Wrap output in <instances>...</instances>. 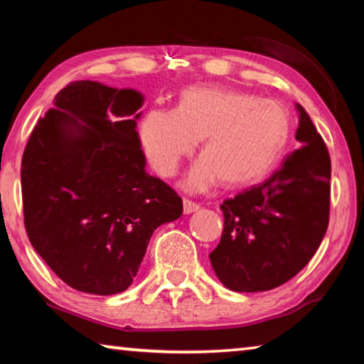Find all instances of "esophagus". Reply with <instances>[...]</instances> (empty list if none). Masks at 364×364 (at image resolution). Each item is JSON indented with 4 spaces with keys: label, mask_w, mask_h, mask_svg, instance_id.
Instances as JSON below:
<instances>
[{
    "label": "esophagus",
    "mask_w": 364,
    "mask_h": 364,
    "mask_svg": "<svg viewBox=\"0 0 364 364\" xmlns=\"http://www.w3.org/2000/svg\"><path fill=\"white\" fill-rule=\"evenodd\" d=\"M183 210H184V213H193L196 210H199V204L184 197V199H183Z\"/></svg>",
    "instance_id": "1"
}]
</instances>
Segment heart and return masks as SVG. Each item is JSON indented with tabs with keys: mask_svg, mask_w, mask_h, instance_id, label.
I'll return each mask as SVG.
<instances>
[{
	"mask_svg": "<svg viewBox=\"0 0 364 364\" xmlns=\"http://www.w3.org/2000/svg\"><path fill=\"white\" fill-rule=\"evenodd\" d=\"M289 138L291 115L282 104L208 86L183 91L173 112L149 110L139 127L146 157L164 178L176 173L200 139L202 159L184 181L191 191L218 180L228 188L262 180L278 165Z\"/></svg>",
	"mask_w": 364,
	"mask_h": 364,
	"instance_id": "obj_1",
	"label": "heart"
}]
</instances>
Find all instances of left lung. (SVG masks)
I'll list each match as a JSON object with an SVG mask.
<instances>
[{
	"label": "left lung",
	"instance_id": "left-lung-1",
	"mask_svg": "<svg viewBox=\"0 0 364 364\" xmlns=\"http://www.w3.org/2000/svg\"><path fill=\"white\" fill-rule=\"evenodd\" d=\"M301 144L267 181L220 205L225 228L210 255L234 292H260L292 279L310 262L329 225L331 159L310 115L297 104Z\"/></svg>",
	"mask_w": 364,
	"mask_h": 364
}]
</instances>
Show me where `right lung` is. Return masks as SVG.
Here are the masks:
<instances>
[{
    "label": "right lung",
    "mask_w": 364,
    "mask_h": 364,
    "mask_svg": "<svg viewBox=\"0 0 364 364\" xmlns=\"http://www.w3.org/2000/svg\"><path fill=\"white\" fill-rule=\"evenodd\" d=\"M143 95L72 82L36 123L22 156L23 223L67 286L112 295L132 284L157 226L183 200L146 173L136 132Z\"/></svg>",
    "instance_id": "1"
}]
</instances>
